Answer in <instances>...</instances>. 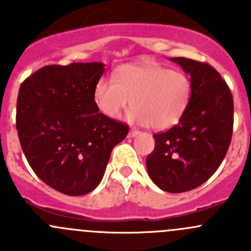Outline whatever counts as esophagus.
Masks as SVG:
<instances>
[{"label": "esophagus", "instance_id": "esophagus-1", "mask_svg": "<svg viewBox=\"0 0 251 251\" xmlns=\"http://www.w3.org/2000/svg\"><path fill=\"white\" fill-rule=\"evenodd\" d=\"M138 133H140V131L136 130V128H131L130 131H128V137H135V136H137Z\"/></svg>", "mask_w": 251, "mask_h": 251}]
</instances>
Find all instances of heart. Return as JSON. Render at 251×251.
<instances>
[{"label":"heart","mask_w":251,"mask_h":251,"mask_svg":"<svg viewBox=\"0 0 251 251\" xmlns=\"http://www.w3.org/2000/svg\"><path fill=\"white\" fill-rule=\"evenodd\" d=\"M113 78H102L95 87V102L100 113L116 119L132 103L130 120L154 130L176 125L192 97L188 75L161 65H123Z\"/></svg>","instance_id":"heart-1"}]
</instances>
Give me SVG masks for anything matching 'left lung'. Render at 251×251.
<instances>
[{
	"label": "left lung",
	"mask_w": 251,
	"mask_h": 251,
	"mask_svg": "<svg viewBox=\"0 0 251 251\" xmlns=\"http://www.w3.org/2000/svg\"><path fill=\"white\" fill-rule=\"evenodd\" d=\"M189 74L192 97L178 124L154 133L147 156L151 181L169 193H183L206 182L221 165L233 133V96L226 81L205 62L177 57Z\"/></svg>",
	"instance_id": "obj_1"
}]
</instances>
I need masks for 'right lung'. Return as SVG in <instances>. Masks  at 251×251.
<instances>
[{
  "mask_svg": "<svg viewBox=\"0 0 251 251\" xmlns=\"http://www.w3.org/2000/svg\"><path fill=\"white\" fill-rule=\"evenodd\" d=\"M102 63L46 65L22 82L16 125L27 163L41 181L67 196L100 183L128 125L100 113L95 87Z\"/></svg>",
  "mask_w": 251,
  "mask_h": 251,
  "instance_id": "obj_1",
  "label": "right lung"
}]
</instances>
